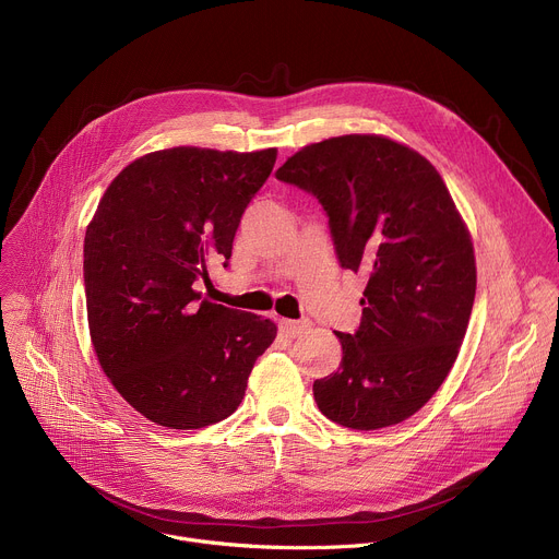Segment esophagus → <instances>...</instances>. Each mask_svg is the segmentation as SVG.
Instances as JSON below:
<instances>
[{
  "mask_svg": "<svg viewBox=\"0 0 559 559\" xmlns=\"http://www.w3.org/2000/svg\"><path fill=\"white\" fill-rule=\"evenodd\" d=\"M278 328H281V332H283L285 336L296 338V336H300L309 325H307L305 321H289V318H281V321H278Z\"/></svg>",
  "mask_w": 559,
  "mask_h": 559,
  "instance_id": "obj_1",
  "label": "esophagus"
}]
</instances>
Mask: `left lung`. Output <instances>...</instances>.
Segmentation results:
<instances>
[{
    "label": "left lung",
    "instance_id": "8db88e82",
    "mask_svg": "<svg viewBox=\"0 0 559 559\" xmlns=\"http://www.w3.org/2000/svg\"><path fill=\"white\" fill-rule=\"evenodd\" d=\"M276 179L311 192L330 216L345 270L367 276L343 360L313 382L330 420L373 431L412 418L449 376L475 300V254L440 173L382 134L309 143Z\"/></svg>",
    "mask_w": 559,
    "mask_h": 559
}]
</instances>
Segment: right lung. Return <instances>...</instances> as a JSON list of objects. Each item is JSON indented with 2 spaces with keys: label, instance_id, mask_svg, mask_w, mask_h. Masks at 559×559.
Segmentation results:
<instances>
[{
  "label": "right lung",
  "instance_id": "add662e5",
  "mask_svg": "<svg viewBox=\"0 0 559 559\" xmlns=\"http://www.w3.org/2000/svg\"><path fill=\"white\" fill-rule=\"evenodd\" d=\"M276 154L147 152L112 179L86 227L93 349L123 401L154 425L201 429L231 416L276 338L270 318L197 289L212 263L231 257L238 223Z\"/></svg>",
  "mask_w": 559,
  "mask_h": 559
}]
</instances>
